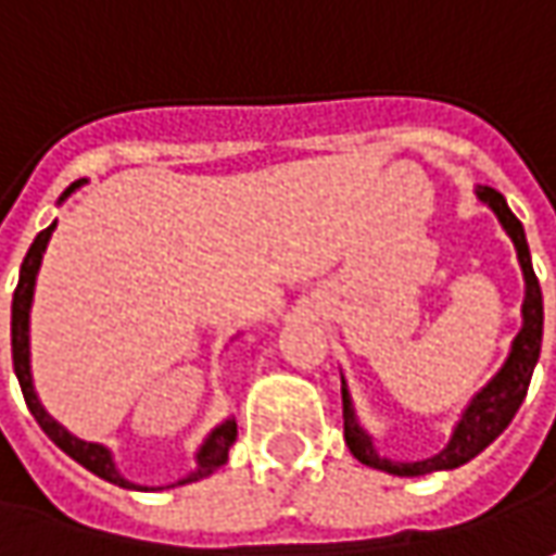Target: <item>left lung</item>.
Listing matches in <instances>:
<instances>
[{"label": "left lung", "mask_w": 556, "mask_h": 556, "mask_svg": "<svg viewBox=\"0 0 556 556\" xmlns=\"http://www.w3.org/2000/svg\"><path fill=\"white\" fill-rule=\"evenodd\" d=\"M477 197L483 202H489V208L498 215L502 227L507 230V237L517 245V258H520V267H523V279H527V301H523V329L520 336L514 338V348H510V356H507L505 369L495 375L489 381L483 391L473 396V403L468 406V412L462 415L458 428L452 433L450 446L433 455V458H425V462H391V458H381L375 452L369 433L363 431L356 425L354 409H351V396H348V388L341 381V403H344V440L354 452L356 458L363 465L378 470H388V473H396V477H421V473H431V470H452L462 468L465 462H470L473 455L486 450L489 443L505 431L510 425V418L517 415L523 396L529 391V381H532V369L539 363V351H542V326H545V307H542V286H539V277L532 270V258H529V245L527 233H523V224L517 220V215L507 208L505 197L492 187H480Z\"/></svg>", "instance_id": "left-lung-1"}]
</instances>
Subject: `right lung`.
<instances>
[{
    "mask_svg": "<svg viewBox=\"0 0 556 556\" xmlns=\"http://www.w3.org/2000/svg\"><path fill=\"white\" fill-rule=\"evenodd\" d=\"M76 187H79V184L67 187V193H73ZM67 193H64V197H67ZM54 224H58V220H54ZM54 224L46 227V230L33 240V245H29V252L24 255V264H21L17 289H14V298H11V363H14V375H17V384H21V393H24V403H27L29 415L36 418V425H39L42 431L49 433V440L58 450L67 452L73 462H79L83 468L91 470V473H98L106 483L135 489L116 473L113 462H110V452H106L104 446L86 443V440H76L73 433L64 431V428L51 418L49 412L39 406V400H36V393H33V381H29V301H33L36 270H39V261H42V252H46V245H49ZM233 440H237V421H224L220 428H215L212 437L205 440V446L200 450V455H197L200 468L193 470L187 480H181V483L202 480V477H208L215 468H220V465L227 462V452L233 446Z\"/></svg>",
    "mask_w": 556,
    "mask_h": 556,
    "instance_id": "add662e5",
    "label": "right lung"
}]
</instances>
